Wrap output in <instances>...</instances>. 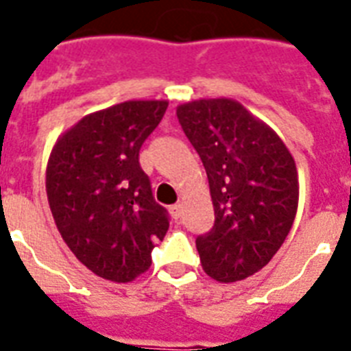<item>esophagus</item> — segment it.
I'll list each match as a JSON object with an SVG mask.
<instances>
[{
  "mask_svg": "<svg viewBox=\"0 0 351 351\" xmlns=\"http://www.w3.org/2000/svg\"><path fill=\"white\" fill-rule=\"evenodd\" d=\"M169 213L171 217L175 220H178L182 217V204H175V206H171L169 208Z\"/></svg>",
  "mask_w": 351,
  "mask_h": 351,
  "instance_id": "esophagus-1",
  "label": "esophagus"
}]
</instances>
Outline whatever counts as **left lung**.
I'll return each instance as SVG.
<instances>
[{
	"instance_id": "1",
	"label": "left lung",
	"mask_w": 351,
	"mask_h": 351,
	"mask_svg": "<svg viewBox=\"0 0 351 351\" xmlns=\"http://www.w3.org/2000/svg\"><path fill=\"white\" fill-rule=\"evenodd\" d=\"M213 200V230L197 239L204 271L219 282L256 273L280 250L299 206L295 160L278 134L230 98L178 106Z\"/></svg>"
}]
</instances>
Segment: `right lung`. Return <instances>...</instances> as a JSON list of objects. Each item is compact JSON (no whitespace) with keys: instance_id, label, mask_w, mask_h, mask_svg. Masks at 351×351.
<instances>
[{"instance_id":"right-lung-1","label":"right lung","mask_w":351,"mask_h":351,"mask_svg":"<svg viewBox=\"0 0 351 351\" xmlns=\"http://www.w3.org/2000/svg\"><path fill=\"white\" fill-rule=\"evenodd\" d=\"M165 109L164 100H132L87 114L49 156L47 198L58 231L84 266L112 282L147 271L169 230L138 162Z\"/></svg>"}]
</instances>
